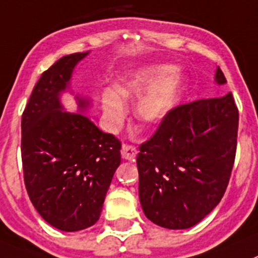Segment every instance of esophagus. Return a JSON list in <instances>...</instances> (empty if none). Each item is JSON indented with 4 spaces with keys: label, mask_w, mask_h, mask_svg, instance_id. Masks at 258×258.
Instances as JSON below:
<instances>
[{
    "label": "esophagus",
    "mask_w": 258,
    "mask_h": 258,
    "mask_svg": "<svg viewBox=\"0 0 258 258\" xmlns=\"http://www.w3.org/2000/svg\"><path fill=\"white\" fill-rule=\"evenodd\" d=\"M120 154H122L123 160L135 161L136 156H138V151H136V148L132 147V145H123Z\"/></svg>",
    "instance_id": "34e87169"
}]
</instances>
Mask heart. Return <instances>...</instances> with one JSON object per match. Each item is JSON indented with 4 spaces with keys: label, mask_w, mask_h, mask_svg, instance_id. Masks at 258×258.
I'll return each instance as SVG.
<instances>
[{
    "label": "heart",
    "mask_w": 258,
    "mask_h": 258,
    "mask_svg": "<svg viewBox=\"0 0 258 258\" xmlns=\"http://www.w3.org/2000/svg\"><path fill=\"white\" fill-rule=\"evenodd\" d=\"M184 75L165 64L140 67L120 76L105 89L101 109L107 128L115 131L126 116V102L136 97L134 115L144 126H154L171 111L182 91Z\"/></svg>",
    "instance_id": "1"
}]
</instances>
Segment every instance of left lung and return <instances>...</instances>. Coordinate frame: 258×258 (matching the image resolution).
Returning <instances> with one entry per match:
<instances>
[{"label":"left lung","mask_w":258,"mask_h":258,"mask_svg":"<svg viewBox=\"0 0 258 258\" xmlns=\"http://www.w3.org/2000/svg\"><path fill=\"white\" fill-rule=\"evenodd\" d=\"M214 80L227 83L219 67ZM237 126L231 93L180 105L163 118L136 158L139 199L148 219L184 230L218 205L234 166Z\"/></svg>","instance_id":"obj_1"}]
</instances>
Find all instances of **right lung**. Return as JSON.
I'll return each instance as SVG.
<instances>
[{
    "label": "right lung",
    "instance_id": "right-lung-1",
    "mask_svg": "<svg viewBox=\"0 0 258 258\" xmlns=\"http://www.w3.org/2000/svg\"><path fill=\"white\" fill-rule=\"evenodd\" d=\"M89 54L58 59L36 83L22 116V162L31 203L53 227L80 231L100 218L120 143L86 115L88 97L75 95L78 111L64 110L61 97L71 91L76 64Z\"/></svg>",
    "mask_w": 258,
    "mask_h": 258
}]
</instances>
